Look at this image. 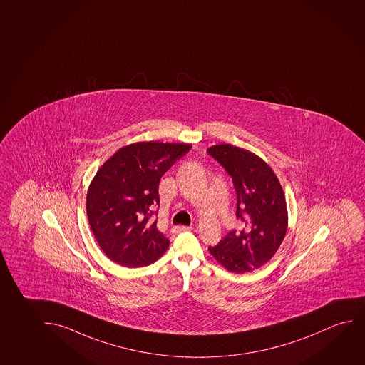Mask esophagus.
<instances>
[{"label": "esophagus", "mask_w": 365, "mask_h": 365, "mask_svg": "<svg viewBox=\"0 0 365 365\" xmlns=\"http://www.w3.org/2000/svg\"><path fill=\"white\" fill-rule=\"evenodd\" d=\"M192 227L191 226H174L171 231L174 232V234H180V232H184V231H190Z\"/></svg>", "instance_id": "34e87169"}]
</instances>
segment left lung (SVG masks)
<instances>
[{"label":"left lung","mask_w":365,"mask_h":365,"mask_svg":"<svg viewBox=\"0 0 365 365\" xmlns=\"http://www.w3.org/2000/svg\"><path fill=\"white\" fill-rule=\"evenodd\" d=\"M207 153L232 178L242 230H232L216 247L212 257L227 272L244 274L267 264L288 229V209L282 185L272 168L249 150L214 145Z\"/></svg>","instance_id":"1"}]
</instances>
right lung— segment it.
I'll return each mask as SVG.
<instances>
[{
	"label": "right lung",
	"instance_id": "1",
	"mask_svg": "<svg viewBox=\"0 0 365 365\" xmlns=\"http://www.w3.org/2000/svg\"><path fill=\"white\" fill-rule=\"evenodd\" d=\"M190 144L141 141L118 149L88 186L86 211L93 237L121 267H146L169 247L154 221L161 176L190 151Z\"/></svg>",
	"mask_w": 365,
	"mask_h": 365
}]
</instances>
